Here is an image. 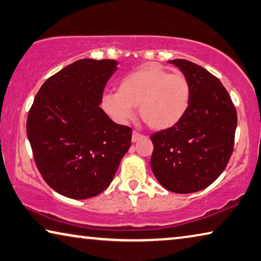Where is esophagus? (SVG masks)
Wrapping results in <instances>:
<instances>
[{"label": "esophagus", "mask_w": 261, "mask_h": 261, "mask_svg": "<svg viewBox=\"0 0 261 261\" xmlns=\"http://www.w3.org/2000/svg\"><path fill=\"white\" fill-rule=\"evenodd\" d=\"M144 138V135L138 133V132H133V135H132V141L133 142H138L139 140H141Z\"/></svg>", "instance_id": "1"}]
</instances>
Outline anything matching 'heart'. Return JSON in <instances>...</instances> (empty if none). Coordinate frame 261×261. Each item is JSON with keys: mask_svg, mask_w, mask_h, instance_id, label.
<instances>
[{"mask_svg": "<svg viewBox=\"0 0 261 261\" xmlns=\"http://www.w3.org/2000/svg\"><path fill=\"white\" fill-rule=\"evenodd\" d=\"M191 86L183 73H170L149 64L127 74L119 92L102 95L103 111L118 123H126L139 107L140 117L151 129H168L179 122L190 105Z\"/></svg>", "mask_w": 261, "mask_h": 261, "instance_id": "heart-1", "label": "heart"}]
</instances>
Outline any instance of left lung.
<instances>
[{"label": "left lung", "instance_id": "8db88e82", "mask_svg": "<svg viewBox=\"0 0 261 261\" xmlns=\"http://www.w3.org/2000/svg\"><path fill=\"white\" fill-rule=\"evenodd\" d=\"M191 86L190 105L179 122L151 134L150 166L167 190L205 189L225 169L234 147L237 111L223 84L187 59L169 61Z\"/></svg>", "mask_w": 261, "mask_h": 261}]
</instances>
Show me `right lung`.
Segmentation results:
<instances>
[{
	"mask_svg": "<svg viewBox=\"0 0 261 261\" xmlns=\"http://www.w3.org/2000/svg\"><path fill=\"white\" fill-rule=\"evenodd\" d=\"M113 59H79L43 84L28 114L27 135L42 177L58 194L94 197L110 186L130 147L132 129L100 108Z\"/></svg>",
	"mask_w": 261,
	"mask_h": 261,
	"instance_id": "obj_1",
	"label": "right lung"
}]
</instances>
